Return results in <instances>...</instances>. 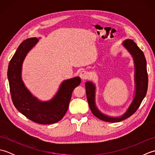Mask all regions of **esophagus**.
I'll return each mask as SVG.
<instances>
[{
  "mask_svg": "<svg viewBox=\"0 0 155 155\" xmlns=\"http://www.w3.org/2000/svg\"><path fill=\"white\" fill-rule=\"evenodd\" d=\"M79 76H80V77H81V78L82 80H85V79H86V78H88V72L87 71H82L80 72Z\"/></svg>",
  "mask_w": 155,
  "mask_h": 155,
  "instance_id": "esophagus-1",
  "label": "esophagus"
}]
</instances>
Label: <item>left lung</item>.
<instances>
[{"label": "left lung", "instance_id": "1", "mask_svg": "<svg viewBox=\"0 0 155 155\" xmlns=\"http://www.w3.org/2000/svg\"><path fill=\"white\" fill-rule=\"evenodd\" d=\"M123 46L132 56L134 66V98L126 112L120 117H110L102 113L97 108L95 103L96 86L91 81H87L85 83L87 101L91 112L95 117L99 119L110 123L120 122L133 114L139 107L147 92L148 74L147 71V61L144 53L138 47L135 42L130 39L125 40L123 42Z\"/></svg>", "mask_w": 155, "mask_h": 155}]
</instances>
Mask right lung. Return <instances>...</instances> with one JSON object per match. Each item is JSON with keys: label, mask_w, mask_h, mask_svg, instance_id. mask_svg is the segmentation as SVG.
Returning a JSON list of instances; mask_svg holds the SVG:
<instances>
[{"label": "right lung", "mask_w": 155, "mask_h": 155, "mask_svg": "<svg viewBox=\"0 0 155 155\" xmlns=\"http://www.w3.org/2000/svg\"><path fill=\"white\" fill-rule=\"evenodd\" d=\"M38 42L37 38L23 41L13 55L8 67V80L12 103L20 113L38 124H50L61 120L67 113L72 93L81 83L76 77L62 82L52 99L42 101L33 96L22 79V63L26 56Z\"/></svg>", "instance_id": "add662e5"}]
</instances>
